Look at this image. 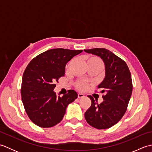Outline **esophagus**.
Wrapping results in <instances>:
<instances>
[{"label":"esophagus","instance_id":"obj_1","mask_svg":"<svg viewBox=\"0 0 152 152\" xmlns=\"http://www.w3.org/2000/svg\"><path fill=\"white\" fill-rule=\"evenodd\" d=\"M78 98H83V97H84V95L82 94V93H79L78 94Z\"/></svg>","mask_w":152,"mask_h":152}]
</instances>
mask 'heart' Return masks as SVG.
I'll return each instance as SVG.
<instances>
[{"instance_id": "b5f03b06", "label": "heart", "mask_w": 152, "mask_h": 152, "mask_svg": "<svg viewBox=\"0 0 152 152\" xmlns=\"http://www.w3.org/2000/svg\"><path fill=\"white\" fill-rule=\"evenodd\" d=\"M88 63H95V64H102V61L99 59V58L96 57H89L88 59ZM76 87L77 89H78L80 90H85L87 88H88V83L85 81H83V80H78L76 82L75 84Z\"/></svg>"}]
</instances>
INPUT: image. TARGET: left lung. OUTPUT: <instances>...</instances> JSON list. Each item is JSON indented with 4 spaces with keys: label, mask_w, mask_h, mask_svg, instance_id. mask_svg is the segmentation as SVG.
I'll list each match as a JSON object with an SVG mask.
<instances>
[{
    "label": "left lung",
    "mask_w": 152,
    "mask_h": 152,
    "mask_svg": "<svg viewBox=\"0 0 152 152\" xmlns=\"http://www.w3.org/2000/svg\"><path fill=\"white\" fill-rule=\"evenodd\" d=\"M99 56L105 64L106 76L98 86L104 101L98 104L91 95V105L85 112L87 122L98 129L112 127L120 120L127 109L133 91L131 74L125 61L105 48L84 50Z\"/></svg>",
    "instance_id": "left-lung-1"
}]
</instances>
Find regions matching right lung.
Returning a JSON list of instances; mask_svg holds the SVG:
<instances>
[{"label": "right lung", "instance_id": "1", "mask_svg": "<svg viewBox=\"0 0 152 152\" xmlns=\"http://www.w3.org/2000/svg\"><path fill=\"white\" fill-rule=\"evenodd\" d=\"M83 50L57 48L38 55L23 74L21 100L28 117L40 127H53L62 120L68 104L78 97L74 90L63 96L53 91L56 82L64 76L66 64Z\"/></svg>", "mask_w": 152, "mask_h": 152}]
</instances>
